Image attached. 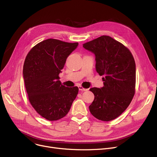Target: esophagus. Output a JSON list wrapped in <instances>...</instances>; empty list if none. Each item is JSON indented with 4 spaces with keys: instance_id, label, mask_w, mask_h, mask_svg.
<instances>
[{
    "instance_id": "obj_1",
    "label": "esophagus",
    "mask_w": 157,
    "mask_h": 157,
    "mask_svg": "<svg viewBox=\"0 0 157 157\" xmlns=\"http://www.w3.org/2000/svg\"><path fill=\"white\" fill-rule=\"evenodd\" d=\"M78 88H79V90H81V91H87V90H88L87 88H83V86H79Z\"/></svg>"
}]
</instances>
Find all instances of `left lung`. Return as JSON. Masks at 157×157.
Listing matches in <instances>:
<instances>
[{
	"label": "left lung",
	"mask_w": 157,
	"mask_h": 157,
	"mask_svg": "<svg viewBox=\"0 0 157 157\" xmlns=\"http://www.w3.org/2000/svg\"><path fill=\"white\" fill-rule=\"evenodd\" d=\"M95 55L96 71L104 86L92 88L95 98L89 106L94 117L104 121L118 118L130 104L136 91V63L129 49L117 40L102 36L83 44Z\"/></svg>",
	"instance_id": "1"
}]
</instances>
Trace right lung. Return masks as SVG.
Returning a JSON list of instances; mask_svg holds the SVG:
<instances>
[{"label":"right lung","instance_id":"right-lung-1","mask_svg":"<svg viewBox=\"0 0 157 157\" xmlns=\"http://www.w3.org/2000/svg\"><path fill=\"white\" fill-rule=\"evenodd\" d=\"M78 45L48 39L33 47L25 60L23 74L29 100L48 120L64 117L78 94L77 86H63L59 76L66 59Z\"/></svg>","mask_w":157,"mask_h":157}]
</instances>
